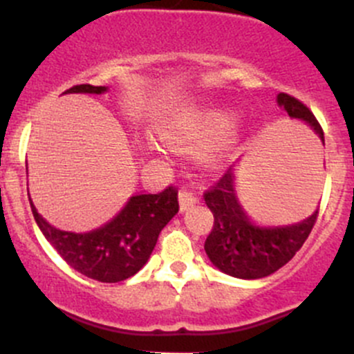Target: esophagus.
<instances>
[{
	"mask_svg": "<svg viewBox=\"0 0 354 354\" xmlns=\"http://www.w3.org/2000/svg\"><path fill=\"white\" fill-rule=\"evenodd\" d=\"M195 202H197V195H195L192 190H188V188H181V190H180V207H181V210H187L188 207L194 205Z\"/></svg>",
	"mask_w": 354,
	"mask_h": 354,
	"instance_id": "34e87169",
	"label": "esophagus"
}]
</instances>
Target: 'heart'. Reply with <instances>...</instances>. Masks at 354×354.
I'll list each match as a JSON object with an SVG mask.
<instances>
[{
  "label": "heart",
  "mask_w": 354,
  "mask_h": 354,
  "mask_svg": "<svg viewBox=\"0 0 354 354\" xmlns=\"http://www.w3.org/2000/svg\"><path fill=\"white\" fill-rule=\"evenodd\" d=\"M236 116L226 109H205L200 113L174 120L159 130V138L174 147H200L214 145L210 149L214 156L221 151L224 138L233 131ZM149 147L156 151V144Z\"/></svg>",
  "instance_id": "heart-1"
}]
</instances>
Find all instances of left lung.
I'll use <instances>...</instances> for the list:
<instances>
[{
	"instance_id": "1",
	"label": "left lung",
	"mask_w": 354,
	"mask_h": 354,
	"mask_svg": "<svg viewBox=\"0 0 354 354\" xmlns=\"http://www.w3.org/2000/svg\"><path fill=\"white\" fill-rule=\"evenodd\" d=\"M277 102L289 116L308 123L324 140L322 127L299 99L281 92ZM203 200L214 214L212 231L203 248L217 269L240 279H260L286 266L310 236L319 216L317 209L308 219L289 226L253 223L236 198L231 166L203 192Z\"/></svg>"
}]
</instances>
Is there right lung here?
<instances>
[{
	"label": "right lung",
	"instance_id": "right-lung-1",
	"mask_svg": "<svg viewBox=\"0 0 354 354\" xmlns=\"http://www.w3.org/2000/svg\"><path fill=\"white\" fill-rule=\"evenodd\" d=\"M66 92L102 94V85H73ZM39 230L70 267L99 283H120L137 274L151 257L160 230L180 210L178 188L135 195L111 223L88 233L56 230L30 202Z\"/></svg>",
	"mask_w": 354,
	"mask_h": 354
}]
</instances>
